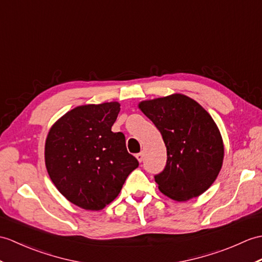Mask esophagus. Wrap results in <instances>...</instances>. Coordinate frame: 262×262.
<instances>
[{
    "label": "esophagus",
    "instance_id": "obj_1",
    "mask_svg": "<svg viewBox=\"0 0 262 262\" xmlns=\"http://www.w3.org/2000/svg\"><path fill=\"white\" fill-rule=\"evenodd\" d=\"M136 159H137V161L141 163L143 160H144V153L143 151H141V153H138V154H136Z\"/></svg>",
    "mask_w": 262,
    "mask_h": 262
}]
</instances>
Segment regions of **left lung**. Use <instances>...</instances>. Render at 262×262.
<instances>
[{
    "mask_svg": "<svg viewBox=\"0 0 262 262\" xmlns=\"http://www.w3.org/2000/svg\"><path fill=\"white\" fill-rule=\"evenodd\" d=\"M138 108L166 146V166L155 176L159 190L179 202L200 196L213 184L223 164V139L213 118L183 94L143 100Z\"/></svg>",
    "mask_w": 262,
    "mask_h": 262,
    "instance_id": "obj_1",
    "label": "left lung"
}]
</instances>
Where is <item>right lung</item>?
<instances>
[{
	"instance_id": "1",
	"label": "right lung",
	"mask_w": 262,
	"mask_h": 262,
	"mask_svg": "<svg viewBox=\"0 0 262 262\" xmlns=\"http://www.w3.org/2000/svg\"><path fill=\"white\" fill-rule=\"evenodd\" d=\"M117 101L78 106L48 133L46 167L58 191L83 210L99 211L118 196L138 161L126 148L123 133H113Z\"/></svg>"
}]
</instances>
